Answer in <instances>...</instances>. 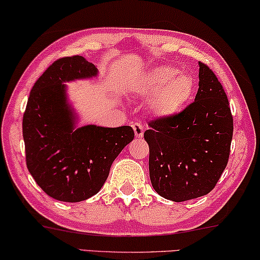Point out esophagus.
<instances>
[{
    "mask_svg": "<svg viewBox=\"0 0 260 260\" xmlns=\"http://www.w3.org/2000/svg\"><path fill=\"white\" fill-rule=\"evenodd\" d=\"M133 129H134L135 136H136L137 138H142V137H143L144 127L142 126L140 123H134V124H133Z\"/></svg>",
    "mask_w": 260,
    "mask_h": 260,
    "instance_id": "1",
    "label": "esophagus"
}]
</instances>
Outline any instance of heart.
I'll list each match as a JSON object with an SVG mask.
<instances>
[{
  "instance_id": "1",
  "label": "heart",
  "mask_w": 260,
  "mask_h": 260,
  "mask_svg": "<svg viewBox=\"0 0 260 260\" xmlns=\"http://www.w3.org/2000/svg\"><path fill=\"white\" fill-rule=\"evenodd\" d=\"M136 93L149 99V110L158 118H172L193 98L195 79L191 74L174 66H156L138 81Z\"/></svg>"
}]
</instances>
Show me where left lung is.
Returning a JSON list of instances; mask_svg holds the SVG:
<instances>
[{
  "label": "left lung",
  "instance_id": "left-lung-1",
  "mask_svg": "<svg viewBox=\"0 0 260 260\" xmlns=\"http://www.w3.org/2000/svg\"><path fill=\"white\" fill-rule=\"evenodd\" d=\"M233 118L215 74L199 62L194 103L172 118L149 123V174L156 193L182 202L215 187L229 162Z\"/></svg>",
  "mask_w": 260,
  "mask_h": 260
}]
</instances>
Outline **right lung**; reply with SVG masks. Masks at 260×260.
I'll return each instance as SVG.
<instances>
[{
    "label": "right lung",
    "mask_w": 260,
    "mask_h": 260,
    "mask_svg": "<svg viewBox=\"0 0 260 260\" xmlns=\"http://www.w3.org/2000/svg\"><path fill=\"white\" fill-rule=\"evenodd\" d=\"M98 74L81 55L59 59L37 80L28 98L22 122L27 168L55 200L79 202L97 194L113 161L135 137L127 125L79 126L66 83L97 79Z\"/></svg>",
    "instance_id": "obj_1"
}]
</instances>
